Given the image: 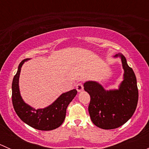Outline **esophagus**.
<instances>
[{"instance_id":"esophagus-1","label":"esophagus","mask_w":149,"mask_h":149,"mask_svg":"<svg viewBox=\"0 0 149 149\" xmlns=\"http://www.w3.org/2000/svg\"><path fill=\"white\" fill-rule=\"evenodd\" d=\"M76 89H77L78 91H81L82 90L84 89L83 84H82L81 83H78L77 84H76Z\"/></svg>"}]
</instances>
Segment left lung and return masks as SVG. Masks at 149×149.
Segmentation results:
<instances>
[{
  "label": "left lung",
  "mask_w": 149,
  "mask_h": 149,
  "mask_svg": "<svg viewBox=\"0 0 149 149\" xmlns=\"http://www.w3.org/2000/svg\"><path fill=\"white\" fill-rule=\"evenodd\" d=\"M122 60L124 80L118 90L106 91L95 81L84 84V90L91 100L88 112L92 123L97 127L110 130L120 127L135 112L139 100V90L134 71L127 63L123 55H116Z\"/></svg>",
  "instance_id": "1"
}]
</instances>
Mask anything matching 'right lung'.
Segmentation results:
<instances>
[{"label": "right lung", "mask_w": 149, "mask_h": 149, "mask_svg": "<svg viewBox=\"0 0 149 149\" xmlns=\"http://www.w3.org/2000/svg\"><path fill=\"white\" fill-rule=\"evenodd\" d=\"M27 59L19 64L16 74L12 82V103L13 108L21 120L31 127L40 130H52L60 127L63 123L66 109L77 94L73 89L61 94L53 103L44 109H35L26 104L22 100L19 88V79L21 68Z\"/></svg>", "instance_id": "obj_1"}]
</instances>
